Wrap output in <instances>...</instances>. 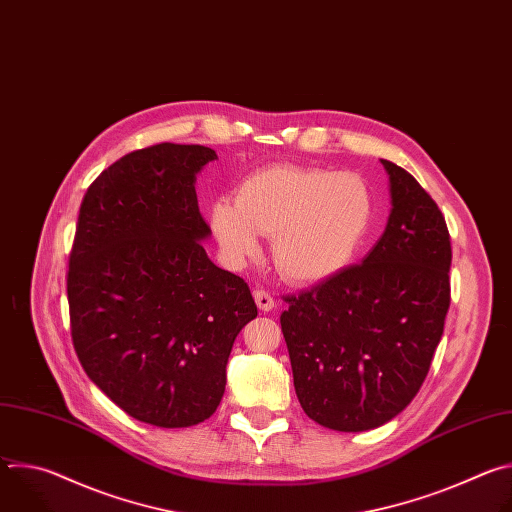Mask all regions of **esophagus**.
<instances>
[{
  "instance_id": "esophagus-1",
  "label": "esophagus",
  "mask_w": 512,
  "mask_h": 512,
  "mask_svg": "<svg viewBox=\"0 0 512 512\" xmlns=\"http://www.w3.org/2000/svg\"><path fill=\"white\" fill-rule=\"evenodd\" d=\"M253 296H255V302H257V306H259V310H263V312L273 310L275 300H273V296L269 294V291H265V289H255Z\"/></svg>"
}]
</instances>
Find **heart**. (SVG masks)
Instances as JSON below:
<instances>
[{"label":"heart","mask_w":512,"mask_h":512,"mask_svg":"<svg viewBox=\"0 0 512 512\" xmlns=\"http://www.w3.org/2000/svg\"><path fill=\"white\" fill-rule=\"evenodd\" d=\"M369 184L352 172L277 164L247 176L237 200L218 198L212 231L233 259L271 239L277 271L291 283H318L344 271L362 249L373 223Z\"/></svg>","instance_id":"obj_1"}]
</instances>
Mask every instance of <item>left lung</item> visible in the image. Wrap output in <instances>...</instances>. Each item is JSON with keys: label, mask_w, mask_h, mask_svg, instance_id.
Here are the masks:
<instances>
[{"label": "left lung", "mask_w": 512, "mask_h": 512, "mask_svg": "<svg viewBox=\"0 0 512 512\" xmlns=\"http://www.w3.org/2000/svg\"><path fill=\"white\" fill-rule=\"evenodd\" d=\"M381 162L385 233L362 263L285 296L279 318L302 409L336 431L375 429L413 401L450 308L446 218L409 172Z\"/></svg>", "instance_id": "1"}]
</instances>
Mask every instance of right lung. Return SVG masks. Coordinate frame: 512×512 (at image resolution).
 Segmentation results:
<instances>
[{
  "label": "right lung",
  "instance_id": "1",
  "mask_svg": "<svg viewBox=\"0 0 512 512\" xmlns=\"http://www.w3.org/2000/svg\"><path fill=\"white\" fill-rule=\"evenodd\" d=\"M204 145L135 150L89 186L66 275L70 336L87 377L127 415L190 427L223 399L227 362L257 316L243 277L216 267L196 200Z\"/></svg>",
  "mask_w": 512,
  "mask_h": 512
}]
</instances>
